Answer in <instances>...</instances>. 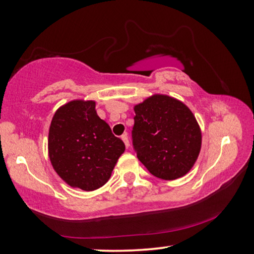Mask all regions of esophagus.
Here are the masks:
<instances>
[{
  "mask_svg": "<svg viewBox=\"0 0 254 254\" xmlns=\"http://www.w3.org/2000/svg\"><path fill=\"white\" fill-rule=\"evenodd\" d=\"M121 138H122L123 142L126 143V147H127V148H128V146H130V141H128V137H127V133H124Z\"/></svg>",
  "mask_w": 254,
  "mask_h": 254,
  "instance_id": "1",
  "label": "esophagus"
}]
</instances>
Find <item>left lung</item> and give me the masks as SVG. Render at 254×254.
I'll return each instance as SVG.
<instances>
[{"mask_svg":"<svg viewBox=\"0 0 254 254\" xmlns=\"http://www.w3.org/2000/svg\"><path fill=\"white\" fill-rule=\"evenodd\" d=\"M133 109L132 141L138 160L160 179L187 175L202 146V132L190 109L166 94H154Z\"/></svg>","mask_w":254,"mask_h":254,"instance_id":"obj_1","label":"left lung"}]
</instances>
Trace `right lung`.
Wrapping results in <instances>:
<instances>
[{"mask_svg":"<svg viewBox=\"0 0 254 254\" xmlns=\"http://www.w3.org/2000/svg\"><path fill=\"white\" fill-rule=\"evenodd\" d=\"M48 150L57 175L91 191L107 183L126 145L98 116L93 100H71L52 117Z\"/></svg>","mask_w":254,"mask_h":254,"instance_id":"obj_1","label":"right lung"}]
</instances>
